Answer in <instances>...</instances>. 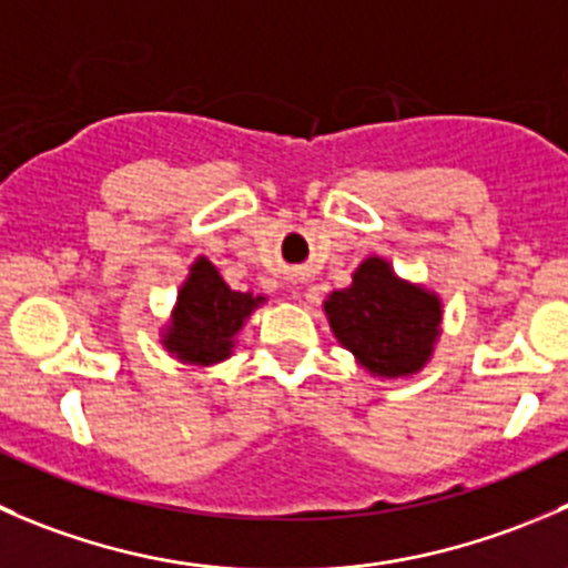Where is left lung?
Segmentation results:
<instances>
[{"label": "left lung", "instance_id": "8db88e82", "mask_svg": "<svg viewBox=\"0 0 568 568\" xmlns=\"http://www.w3.org/2000/svg\"><path fill=\"white\" fill-rule=\"evenodd\" d=\"M335 338L379 377H405L430 361L442 324V302L427 291L396 280L379 257H368L352 274L349 288L324 302Z\"/></svg>", "mask_w": 568, "mask_h": 568}]
</instances>
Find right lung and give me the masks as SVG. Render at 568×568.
<instances>
[{"instance_id":"1","label":"right lung","mask_w":568,"mask_h":568,"mask_svg":"<svg viewBox=\"0 0 568 568\" xmlns=\"http://www.w3.org/2000/svg\"><path fill=\"white\" fill-rule=\"evenodd\" d=\"M261 300L263 296L230 288L219 268L200 257L180 288L178 311L166 335L169 352L200 366L224 361L233 346V335Z\"/></svg>"}]
</instances>
